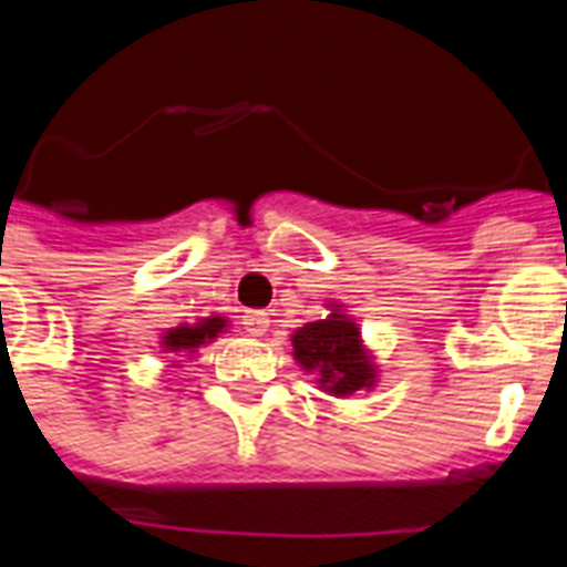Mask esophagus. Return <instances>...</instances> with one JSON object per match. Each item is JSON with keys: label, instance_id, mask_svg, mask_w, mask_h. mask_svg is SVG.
I'll use <instances>...</instances> for the list:
<instances>
[{"label": "esophagus", "instance_id": "obj_1", "mask_svg": "<svg viewBox=\"0 0 567 567\" xmlns=\"http://www.w3.org/2000/svg\"><path fill=\"white\" fill-rule=\"evenodd\" d=\"M240 323H244V329H247L249 336H265L267 327H270V318H267L265 311H247L244 318H240Z\"/></svg>", "mask_w": 567, "mask_h": 567}]
</instances>
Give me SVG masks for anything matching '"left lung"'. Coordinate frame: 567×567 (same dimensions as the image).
I'll return each instance as SVG.
<instances>
[{"mask_svg": "<svg viewBox=\"0 0 567 567\" xmlns=\"http://www.w3.org/2000/svg\"><path fill=\"white\" fill-rule=\"evenodd\" d=\"M293 359L306 371H318L329 394L347 396L373 385L371 355L364 353L362 332L338 309L327 320H315L293 332Z\"/></svg>", "mask_w": 567, "mask_h": 567, "instance_id": "left-lung-1", "label": "left lung"}]
</instances>
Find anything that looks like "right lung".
<instances>
[{
    "instance_id": "1",
    "label": "right lung",
    "mask_w": 567,
    "mask_h": 567,
    "mask_svg": "<svg viewBox=\"0 0 567 567\" xmlns=\"http://www.w3.org/2000/svg\"><path fill=\"white\" fill-rule=\"evenodd\" d=\"M223 327H226L223 318H205L196 327H176L164 336V350H171V353H194L196 347L217 338V332H223Z\"/></svg>"
}]
</instances>
